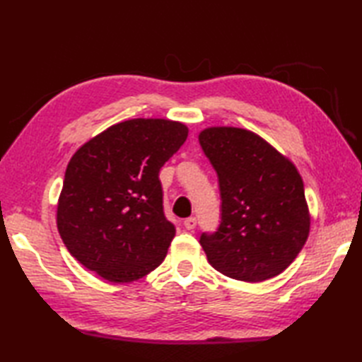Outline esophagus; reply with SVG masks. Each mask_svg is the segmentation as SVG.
<instances>
[{
	"mask_svg": "<svg viewBox=\"0 0 362 362\" xmlns=\"http://www.w3.org/2000/svg\"><path fill=\"white\" fill-rule=\"evenodd\" d=\"M196 224H197L196 218H187L185 221H183V226H185L187 230H193L196 227Z\"/></svg>",
	"mask_w": 362,
	"mask_h": 362,
	"instance_id": "1",
	"label": "esophagus"
}]
</instances>
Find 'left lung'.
Segmentation results:
<instances>
[{
    "label": "left lung",
    "mask_w": 362,
    "mask_h": 362,
    "mask_svg": "<svg viewBox=\"0 0 362 362\" xmlns=\"http://www.w3.org/2000/svg\"><path fill=\"white\" fill-rule=\"evenodd\" d=\"M218 174L222 218L218 232L202 233L209 263L230 279H274L302 250L311 216L296 165L247 129L216 126L199 134Z\"/></svg>",
    "instance_id": "left-lung-1"
}]
</instances>
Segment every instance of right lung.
Listing matches in <instances>:
<instances>
[{
  "label": "right lung",
  "instance_id": "right-lung-1",
  "mask_svg": "<svg viewBox=\"0 0 362 362\" xmlns=\"http://www.w3.org/2000/svg\"><path fill=\"white\" fill-rule=\"evenodd\" d=\"M188 127L165 118L113 124L74 152L57 202L68 252L110 283H132L165 259L175 235L165 218L160 169Z\"/></svg>",
  "mask_w": 362,
  "mask_h": 362
}]
</instances>
